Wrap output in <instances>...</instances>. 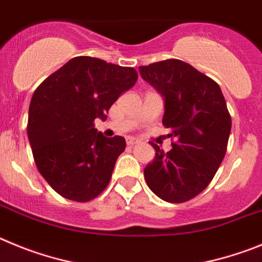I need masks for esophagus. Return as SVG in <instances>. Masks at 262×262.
Here are the masks:
<instances>
[{
  "label": "esophagus",
  "instance_id": "34e87169",
  "mask_svg": "<svg viewBox=\"0 0 262 262\" xmlns=\"http://www.w3.org/2000/svg\"><path fill=\"white\" fill-rule=\"evenodd\" d=\"M137 142H138V141L134 140V138H132V137L126 138V145H128V146H134Z\"/></svg>",
  "mask_w": 262,
  "mask_h": 262
}]
</instances>
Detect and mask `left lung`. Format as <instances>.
<instances>
[{
    "label": "left lung",
    "mask_w": 262,
    "mask_h": 262,
    "mask_svg": "<svg viewBox=\"0 0 262 262\" xmlns=\"http://www.w3.org/2000/svg\"><path fill=\"white\" fill-rule=\"evenodd\" d=\"M146 82L164 98L163 125L175 140L164 152L151 142L155 158L143 171L148 188L167 202L192 200L210 184L227 151L231 116L215 81L169 58L140 67Z\"/></svg>",
    "instance_id": "obj_1"
}]
</instances>
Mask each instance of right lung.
<instances>
[{
    "label": "right lung",
    "mask_w": 262,
    "mask_h": 262,
    "mask_svg": "<svg viewBox=\"0 0 262 262\" xmlns=\"http://www.w3.org/2000/svg\"><path fill=\"white\" fill-rule=\"evenodd\" d=\"M138 79L136 69L78 56L39 84L28 110L27 134L35 164L60 195L87 202L107 188L124 137L105 138L94 120Z\"/></svg>",
    "instance_id": "obj_1"
}]
</instances>
